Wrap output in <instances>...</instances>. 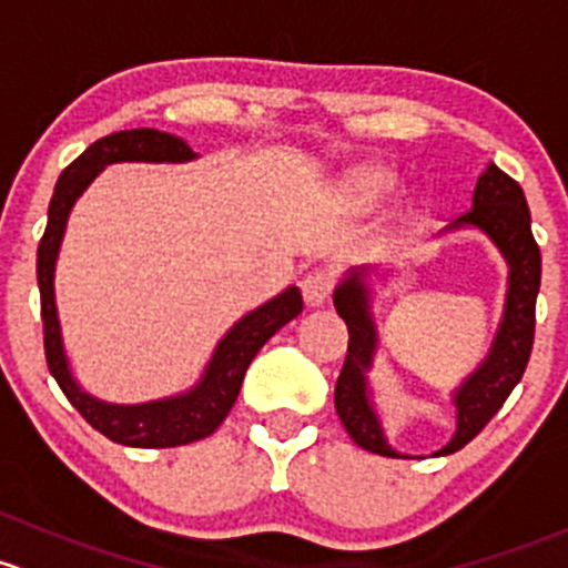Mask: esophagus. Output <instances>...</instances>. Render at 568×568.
I'll return each instance as SVG.
<instances>
[{
  "label": "esophagus",
  "instance_id": "obj_1",
  "mask_svg": "<svg viewBox=\"0 0 568 568\" xmlns=\"http://www.w3.org/2000/svg\"><path fill=\"white\" fill-rule=\"evenodd\" d=\"M301 290H303V301H306V306H312V308L323 306L327 297H331L333 273L331 271H312L306 278H303Z\"/></svg>",
  "mask_w": 568,
  "mask_h": 568
}]
</instances>
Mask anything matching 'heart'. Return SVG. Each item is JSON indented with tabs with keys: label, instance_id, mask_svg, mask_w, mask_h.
I'll list each match as a JSON object with an SVG mask.
<instances>
[{
	"label": "heart",
	"instance_id": "obj_1",
	"mask_svg": "<svg viewBox=\"0 0 568 568\" xmlns=\"http://www.w3.org/2000/svg\"><path fill=\"white\" fill-rule=\"evenodd\" d=\"M390 189V178L383 172H374V169H358V172L349 174L344 180V191H347L349 199L361 204H372L377 199H383Z\"/></svg>",
	"mask_w": 568,
	"mask_h": 568
}]
</instances>
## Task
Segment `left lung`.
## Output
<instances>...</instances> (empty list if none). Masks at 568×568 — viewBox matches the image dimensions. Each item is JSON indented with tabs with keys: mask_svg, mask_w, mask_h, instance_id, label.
<instances>
[{
	"mask_svg": "<svg viewBox=\"0 0 568 568\" xmlns=\"http://www.w3.org/2000/svg\"><path fill=\"white\" fill-rule=\"evenodd\" d=\"M462 230L481 232L498 248L500 260L508 267L506 297H503L500 323L487 355L452 390L454 418H457L452 440L432 452V457H446V454L459 452L487 426V420L508 399L514 385L523 379L530 347H534L541 254L534 241V232H530V210L523 189L506 172H500L495 163H487V169L478 174L470 210L459 215L454 224H448L437 237ZM385 273L388 271L377 265L349 267L333 290V306L349 331L347 361H344L342 374L336 379L333 402H336V413L347 435L364 452L405 459L407 454L396 452L385 435L383 415L377 410L374 388L369 383L379 347L377 320H374V284Z\"/></svg>",
	"mask_w": 568,
	"mask_h": 568,
	"instance_id": "8db88e82",
	"label": "left lung"
}]
</instances>
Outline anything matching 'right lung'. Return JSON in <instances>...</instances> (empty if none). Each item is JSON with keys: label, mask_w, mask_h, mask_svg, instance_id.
I'll return each instance as SVG.
<instances>
[{"label": "right lung", "mask_w": 568, "mask_h": 568, "mask_svg": "<svg viewBox=\"0 0 568 568\" xmlns=\"http://www.w3.org/2000/svg\"><path fill=\"white\" fill-rule=\"evenodd\" d=\"M196 158L199 155L189 148L185 139L155 131V128H133V131L98 139L57 180L54 196L49 204V224H45L43 241L38 245L40 314H43L45 361H49L51 377L57 379L70 405L84 415L87 424L120 446L172 448L213 435L235 405L245 369L262 349V344L303 312V297L295 284L286 286L262 306L251 308L219 338L196 383L180 394L136 402V405H116V402L98 399L90 390L81 388L70 369L54 290L57 260H60L68 219L75 202L111 163H189Z\"/></svg>", "instance_id": "add662e5"}]
</instances>
